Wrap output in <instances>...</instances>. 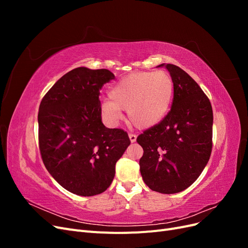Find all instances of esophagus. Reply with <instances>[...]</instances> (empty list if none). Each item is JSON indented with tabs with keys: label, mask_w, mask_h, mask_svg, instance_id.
Masks as SVG:
<instances>
[{
	"label": "esophagus",
	"mask_w": 248,
	"mask_h": 248,
	"mask_svg": "<svg viewBox=\"0 0 248 248\" xmlns=\"http://www.w3.org/2000/svg\"><path fill=\"white\" fill-rule=\"evenodd\" d=\"M129 140H130V141H131V142H134V141H136V140H137V136H136V134H132V133H130V134H129Z\"/></svg>",
	"instance_id": "obj_1"
}]
</instances>
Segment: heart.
<instances>
[{"label":"heart","instance_id":"b5f03b06","mask_svg":"<svg viewBox=\"0 0 248 248\" xmlns=\"http://www.w3.org/2000/svg\"><path fill=\"white\" fill-rule=\"evenodd\" d=\"M174 95V81L166 71H137L120 78L101 103V112L110 123L127 110L128 122L139 129H149L162 121Z\"/></svg>","mask_w":248,"mask_h":248}]
</instances>
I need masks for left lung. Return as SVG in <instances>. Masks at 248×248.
Instances as JSON below:
<instances>
[{
  "mask_svg": "<svg viewBox=\"0 0 248 248\" xmlns=\"http://www.w3.org/2000/svg\"><path fill=\"white\" fill-rule=\"evenodd\" d=\"M174 81V99L160 123L138 137L144 154L140 159L142 180L150 189L177 193L202 174L212 151L213 111L194 79L180 67L161 64Z\"/></svg>",
  "mask_w": 248,
  "mask_h": 248,
  "instance_id": "8db88e82",
  "label": "left lung"
}]
</instances>
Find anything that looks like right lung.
Wrapping results in <instances>:
<instances>
[{"label":"right lung","mask_w":248,"mask_h":248,"mask_svg":"<svg viewBox=\"0 0 248 248\" xmlns=\"http://www.w3.org/2000/svg\"><path fill=\"white\" fill-rule=\"evenodd\" d=\"M115 76L78 67L67 72L41 100L39 149L44 166L66 190L81 197L106 191L116 162L130 145L122 129L101 121L100 90Z\"/></svg>","instance_id":"obj_1"}]
</instances>
